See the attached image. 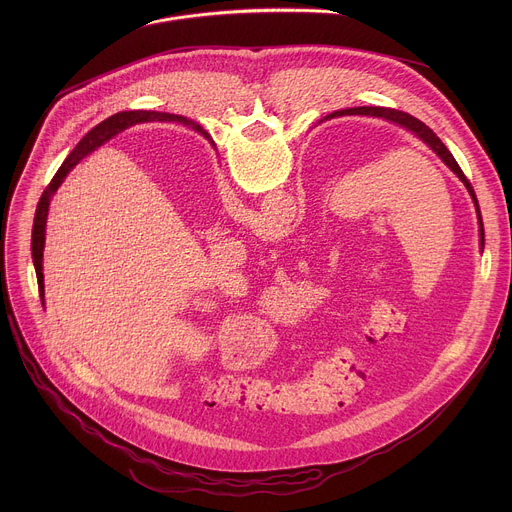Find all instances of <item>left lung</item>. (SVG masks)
Returning a JSON list of instances; mask_svg holds the SVG:
<instances>
[{"label": "left lung", "instance_id": "8db88e82", "mask_svg": "<svg viewBox=\"0 0 512 512\" xmlns=\"http://www.w3.org/2000/svg\"><path fill=\"white\" fill-rule=\"evenodd\" d=\"M338 115H369V117H381V119H385V121H391V123H395V125H401V127H405L407 131H411L415 137H419L423 143H427V148L440 158L460 180H462V184L466 186V190H468V194L472 196V202H474V206H476V216H478V225H480V243H484V225H482V214H480V206H478V198H476V192H474V188H472V184H470V180L464 176V172H462V168L458 166V162L454 160V156L450 154V150L446 148V145L442 143V139L437 137L423 121H419V119H415L413 115H409V113H403V111H397V109H391V107H352V109H342V111H336V113H332V115H328V117H338ZM194 131H198V133H202L210 143H212V139H210V135L200 127V125H196L194 123V127H192ZM214 145V143H212Z\"/></svg>", "mask_w": 512, "mask_h": 512}]
</instances>
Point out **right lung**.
Here are the masks:
<instances>
[{
    "mask_svg": "<svg viewBox=\"0 0 512 512\" xmlns=\"http://www.w3.org/2000/svg\"><path fill=\"white\" fill-rule=\"evenodd\" d=\"M143 119H158V121H178L184 125H192V121H188L182 115H170V113H156V111H129V113H117L113 117H109L107 121L99 123L95 129H91L81 141L75 150L70 152V156L64 160V164L58 168V172L54 174V178L50 180V184L46 186V190L40 196V202L36 206V214H34V227H32V259H34V269H36V277H38V291H40V300L44 304V273H42V261H44V243H46V221H48V208H50V198L52 194L58 190V186L64 182V178L68 176V172L75 168L85 156H89L91 152H95L99 145H103L107 139H111L113 135H117L119 131L131 127L133 123H139Z\"/></svg>",
    "mask_w": 512,
    "mask_h": 512,
    "instance_id": "add662e5",
    "label": "right lung"
}]
</instances>
